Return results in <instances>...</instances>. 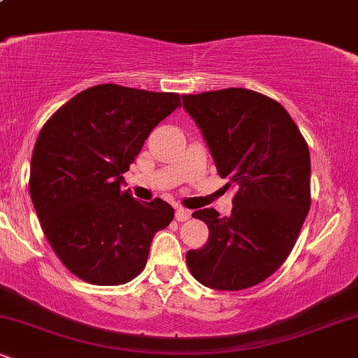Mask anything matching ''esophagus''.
<instances>
[{"label": "esophagus", "mask_w": 358, "mask_h": 358, "mask_svg": "<svg viewBox=\"0 0 358 358\" xmlns=\"http://www.w3.org/2000/svg\"><path fill=\"white\" fill-rule=\"evenodd\" d=\"M175 217L178 222H187L192 217V212L187 210V208H183V207H176Z\"/></svg>", "instance_id": "1"}]
</instances>
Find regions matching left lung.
Returning a JSON list of instances; mask_svg holds the SVG:
<instances>
[{
  "mask_svg": "<svg viewBox=\"0 0 358 358\" xmlns=\"http://www.w3.org/2000/svg\"><path fill=\"white\" fill-rule=\"evenodd\" d=\"M220 178L236 187L231 217L193 212L208 227L203 248L187 252L192 276L222 291L248 289L281 268L311 205L306 139L278 101L231 87L185 94Z\"/></svg>",
  "mask_w": 358,
  "mask_h": 358,
  "instance_id": "left-lung-1",
  "label": "left lung"
}]
</instances>
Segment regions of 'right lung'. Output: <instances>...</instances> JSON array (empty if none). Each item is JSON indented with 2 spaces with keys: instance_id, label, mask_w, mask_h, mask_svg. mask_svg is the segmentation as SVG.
Listing matches in <instances>:
<instances>
[{
  "instance_id": "1",
  "label": "right lung",
  "mask_w": 358,
  "mask_h": 358,
  "mask_svg": "<svg viewBox=\"0 0 358 358\" xmlns=\"http://www.w3.org/2000/svg\"><path fill=\"white\" fill-rule=\"evenodd\" d=\"M180 106V94L101 84L65 102L45 122L30 165V195L53 252L97 286L129 282L145 269L171 205L138 202L122 173L151 131Z\"/></svg>"
}]
</instances>
